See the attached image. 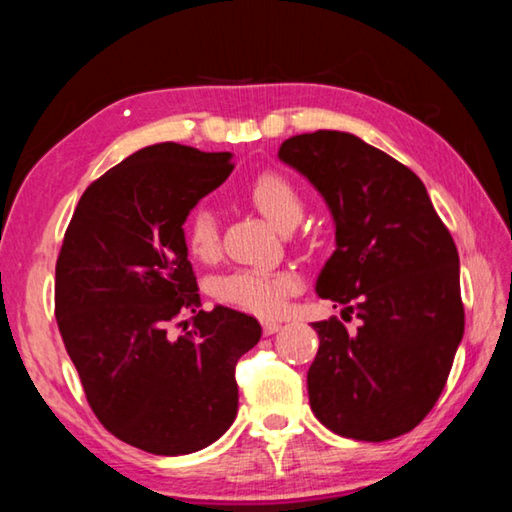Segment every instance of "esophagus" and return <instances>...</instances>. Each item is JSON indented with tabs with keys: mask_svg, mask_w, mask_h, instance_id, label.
Returning <instances> with one entry per match:
<instances>
[{
	"mask_svg": "<svg viewBox=\"0 0 512 512\" xmlns=\"http://www.w3.org/2000/svg\"><path fill=\"white\" fill-rule=\"evenodd\" d=\"M280 327H282V323H275V320H266V323L262 325V329H264V334H266V336H271V334H275V332H280Z\"/></svg>",
	"mask_w": 512,
	"mask_h": 512,
	"instance_id": "obj_1",
	"label": "esophagus"
}]
</instances>
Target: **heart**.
I'll return each mask as SVG.
<instances>
[{
  "mask_svg": "<svg viewBox=\"0 0 512 512\" xmlns=\"http://www.w3.org/2000/svg\"><path fill=\"white\" fill-rule=\"evenodd\" d=\"M246 194L259 212L275 228H293L302 216V196L287 173L264 169L250 178ZM185 246L189 255L210 262L219 253V223L207 207H196L185 221ZM300 280L291 271H266V268H239L223 275L214 284V298L255 316H275L298 291Z\"/></svg>",
  "mask_w": 512,
  "mask_h": 512,
  "instance_id": "heart-1",
  "label": "heart"
}]
</instances>
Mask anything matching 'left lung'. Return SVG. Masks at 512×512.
I'll use <instances>...</instances> for the list:
<instances>
[{
	"mask_svg": "<svg viewBox=\"0 0 512 512\" xmlns=\"http://www.w3.org/2000/svg\"><path fill=\"white\" fill-rule=\"evenodd\" d=\"M277 155L334 216L336 250L318 275V296L361 320L354 334L334 316L311 323L320 339L307 372L311 411L345 438L402 436L438 402L463 339L454 239L422 180L359 137L302 133Z\"/></svg>",
	"mask_w": 512,
	"mask_h": 512,
	"instance_id": "obj_1",
	"label": "left lung"
}]
</instances>
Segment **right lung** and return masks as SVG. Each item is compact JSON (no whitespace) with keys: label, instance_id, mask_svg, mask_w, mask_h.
Masks as SVG:
<instances>
[{"label":"right lung","instance_id":"1","mask_svg":"<svg viewBox=\"0 0 512 512\" xmlns=\"http://www.w3.org/2000/svg\"><path fill=\"white\" fill-rule=\"evenodd\" d=\"M176 142L146 146L85 189L56 262V320L85 397L112 436L158 456L192 454L235 420L253 316L203 311L183 223L235 164ZM192 310L195 327H168ZM183 325V323H178Z\"/></svg>","mask_w":512,"mask_h":512}]
</instances>
